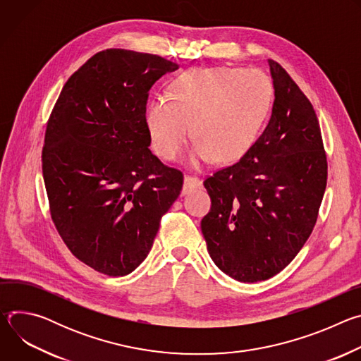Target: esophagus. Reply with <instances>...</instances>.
Returning a JSON list of instances; mask_svg holds the SVG:
<instances>
[{
	"label": "esophagus",
	"mask_w": 361,
	"mask_h": 361,
	"mask_svg": "<svg viewBox=\"0 0 361 361\" xmlns=\"http://www.w3.org/2000/svg\"><path fill=\"white\" fill-rule=\"evenodd\" d=\"M202 185L201 180L195 176H185L184 177V184H183V194H188L190 191L195 190V188H200Z\"/></svg>",
	"instance_id": "1"
}]
</instances>
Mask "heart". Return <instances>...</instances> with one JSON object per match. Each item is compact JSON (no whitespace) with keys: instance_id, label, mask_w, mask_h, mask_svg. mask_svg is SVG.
I'll use <instances>...</instances> for the list:
<instances>
[{"instance_id":"b5f03b06","label":"heart","mask_w":361,"mask_h":361,"mask_svg":"<svg viewBox=\"0 0 361 361\" xmlns=\"http://www.w3.org/2000/svg\"><path fill=\"white\" fill-rule=\"evenodd\" d=\"M167 94L169 99H152L145 114L152 148L167 161L185 151L192 130L200 142L197 163L240 160L259 137L273 101L264 73L227 66L187 70Z\"/></svg>"}]
</instances>
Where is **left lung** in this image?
<instances>
[{"label":"left lung","instance_id":"1","mask_svg":"<svg viewBox=\"0 0 361 361\" xmlns=\"http://www.w3.org/2000/svg\"><path fill=\"white\" fill-rule=\"evenodd\" d=\"M274 85L263 134L233 166L204 180L212 209L201 231L216 266L243 283L286 269L319 216L327 157L316 111L288 73L269 60Z\"/></svg>","mask_w":361,"mask_h":361}]
</instances>
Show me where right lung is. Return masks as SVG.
I'll return each instance as SVG.
<instances>
[{
    "instance_id": "obj_1",
    "label": "right lung",
    "mask_w": 361,
    "mask_h": 361,
    "mask_svg": "<svg viewBox=\"0 0 361 361\" xmlns=\"http://www.w3.org/2000/svg\"><path fill=\"white\" fill-rule=\"evenodd\" d=\"M178 66L160 56L109 48L64 84L47 123L42 177L53 223L80 262L110 277L135 270L183 173L149 151L148 91Z\"/></svg>"
}]
</instances>
